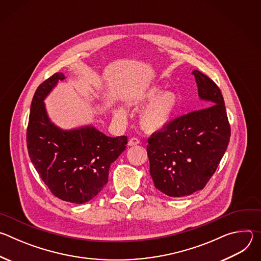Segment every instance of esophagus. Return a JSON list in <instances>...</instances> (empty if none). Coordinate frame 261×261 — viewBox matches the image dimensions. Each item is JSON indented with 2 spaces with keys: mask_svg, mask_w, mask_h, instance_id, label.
<instances>
[{
  "mask_svg": "<svg viewBox=\"0 0 261 261\" xmlns=\"http://www.w3.org/2000/svg\"><path fill=\"white\" fill-rule=\"evenodd\" d=\"M138 143H140V140H139L138 138H136V137H132V138L129 139V141H128V145H129V146L137 145Z\"/></svg>",
  "mask_w": 261,
  "mask_h": 261,
  "instance_id": "esophagus-1",
  "label": "esophagus"
}]
</instances>
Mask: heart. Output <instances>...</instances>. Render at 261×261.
Listing matches in <instances>:
<instances>
[{
	"mask_svg": "<svg viewBox=\"0 0 261 261\" xmlns=\"http://www.w3.org/2000/svg\"><path fill=\"white\" fill-rule=\"evenodd\" d=\"M144 107L140 116V123L147 131H158L164 128L174 116L178 105V98L171 91H164L158 86H154L141 92L135 99L138 106ZM119 117L124 116L122 109H117Z\"/></svg>",
	"mask_w": 261,
	"mask_h": 261,
	"instance_id": "obj_1",
	"label": "heart"
}]
</instances>
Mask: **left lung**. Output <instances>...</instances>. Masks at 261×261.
Returning <instances> with one entry per match:
<instances>
[{"label":"left lung","instance_id":"8db88e82","mask_svg":"<svg viewBox=\"0 0 261 261\" xmlns=\"http://www.w3.org/2000/svg\"><path fill=\"white\" fill-rule=\"evenodd\" d=\"M192 74L204 108L174 119L147 139L150 173L155 187L171 197L202 190L230 138V125L219 87L198 70Z\"/></svg>","mask_w":261,"mask_h":261}]
</instances>
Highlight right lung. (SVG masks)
I'll use <instances>...</instances> for the list:
<instances>
[{"label":"right lung","instance_id":"1","mask_svg":"<svg viewBox=\"0 0 261 261\" xmlns=\"http://www.w3.org/2000/svg\"><path fill=\"white\" fill-rule=\"evenodd\" d=\"M65 80L55 73L37 88L30 110L27 146L30 159L58 198L83 204L93 199L108 181L111 163L125 151L127 136L109 137L86 126L62 130L46 114L43 100Z\"/></svg>","mask_w":261,"mask_h":261}]
</instances>
